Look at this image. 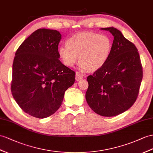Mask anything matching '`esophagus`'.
<instances>
[{
  "label": "esophagus",
  "instance_id": "esophagus-1",
  "mask_svg": "<svg viewBox=\"0 0 153 153\" xmlns=\"http://www.w3.org/2000/svg\"><path fill=\"white\" fill-rule=\"evenodd\" d=\"M83 76L81 74H80L79 72H76V81H80L81 79H83Z\"/></svg>",
  "mask_w": 153,
  "mask_h": 153
}]
</instances>
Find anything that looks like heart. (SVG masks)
<instances>
[{
	"mask_svg": "<svg viewBox=\"0 0 153 153\" xmlns=\"http://www.w3.org/2000/svg\"><path fill=\"white\" fill-rule=\"evenodd\" d=\"M67 45L59 47L58 53L65 66L72 67L79 59L82 70L95 72L106 63L110 56L112 42L107 35L84 32L70 37Z\"/></svg>",
	"mask_w": 153,
	"mask_h": 153,
	"instance_id": "1",
	"label": "heart"
}]
</instances>
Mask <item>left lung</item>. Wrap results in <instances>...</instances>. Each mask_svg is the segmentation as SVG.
I'll return each instance as SVG.
<instances>
[{"label": "left lung", "mask_w": 153, "mask_h": 153, "mask_svg": "<svg viewBox=\"0 0 153 153\" xmlns=\"http://www.w3.org/2000/svg\"><path fill=\"white\" fill-rule=\"evenodd\" d=\"M114 37L110 56L102 67L87 77L86 100L96 114L105 117L121 114L134 103L143 72L135 45L114 27L101 28Z\"/></svg>", "instance_id": "obj_1"}]
</instances>
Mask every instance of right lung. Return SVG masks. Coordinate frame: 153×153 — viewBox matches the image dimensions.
Segmentation results:
<instances>
[{
    "mask_svg": "<svg viewBox=\"0 0 153 153\" xmlns=\"http://www.w3.org/2000/svg\"><path fill=\"white\" fill-rule=\"evenodd\" d=\"M57 30L35 31L19 47L13 63L11 92L27 114L45 118L60 107L76 74L59 61Z\"/></svg>",
    "mask_w": 153,
    "mask_h": 153,
    "instance_id": "add662e5",
    "label": "right lung"
}]
</instances>
